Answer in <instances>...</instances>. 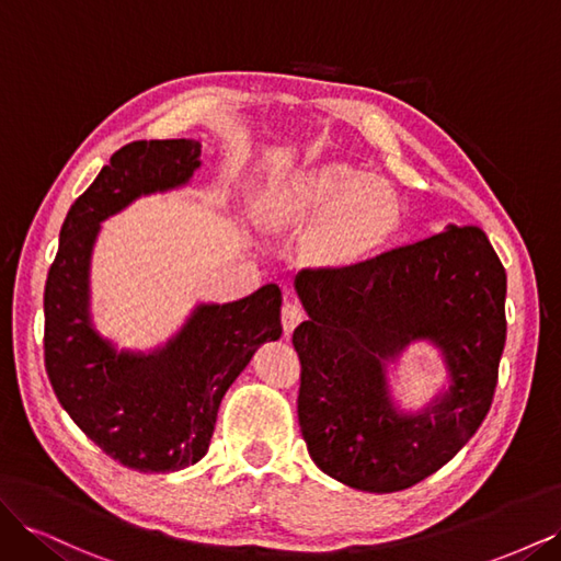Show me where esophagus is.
Listing matches in <instances>:
<instances>
[{
    "label": "esophagus",
    "instance_id": "esophagus-1",
    "mask_svg": "<svg viewBox=\"0 0 561 561\" xmlns=\"http://www.w3.org/2000/svg\"><path fill=\"white\" fill-rule=\"evenodd\" d=\"M304 320V311L299 304L295 301H285L283 309H280V322H283V330L285 334H293L295 328Z\"/></svg>",
    "mask_w": 561,
    "mask_h": 561
}]
</instances>
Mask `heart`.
Listing matches in <instances>:
<instances>
[{
	"label": "heart",
	"mask_w": 561,
	"mask_h": 561,
	"mask_svg": "<svg viewBox=\"0 0 561 561\" xmlns=\"http://www.w3.org/2000/svg\"><path fill=\"white\" fill-rule=\"evenodd\" d=\"M283 222H316L309 236L313 257L330 266H353L388 245L400 229V203L390 186L358 168L330 163L293 178L271 196Z\"/></svg>",
	"instance_id": "obj_1"
}]
</instances>
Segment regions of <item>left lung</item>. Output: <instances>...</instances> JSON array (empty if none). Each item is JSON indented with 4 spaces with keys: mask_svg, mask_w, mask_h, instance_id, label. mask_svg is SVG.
Masks as SVG:
<instances>
[{
    "mask_svg": "<svg viewBox=\"0 0 561 561\" xmlns=\"http://www.w3.org/2000/svg\"><path fill=\"white\" fill-rule=\"evenodd\" d=\"M309 313L293 334L304 443L330 478L371 494L443 468L482 426L505 346V268L480 227H454L342 268L295 278ZM416 337L446 355L453 386L402 415L385 363Z\"/></svg>",
    "mask_w": 561,
    "mask_h": 561,
    "instance_id": "left-lung-1",
    "label": "left lung"
}]
</instances>
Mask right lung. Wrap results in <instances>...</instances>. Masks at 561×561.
Listing matches in <instances>:
<instances>
[{
	"instance_id": "obj_1",
	"label": "right lung",
	"mask_w": 561,
	"mask_h": 561,
	"mask_svg": "<svg viewBox=\"0 0 561 561\" xmlns=\"http://www.w3.org/2000/svg\"><path fill=\"white\" fill-rule=\"evenodd\" d=\"M196 140L122 147L67 213L44 290V365L77 426L114 461L175 472L210 447L227 388L264 342L280 336V290L201 304L154 353L116 351L91 325L89 268L100 222L138 196L175 190L201 165Z\"/></svg>"
}]
</instances>
